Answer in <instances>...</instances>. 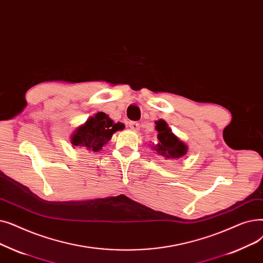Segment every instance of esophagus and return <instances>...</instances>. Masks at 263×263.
<instances>
[{
    "label": "esophagus",
    "instance_id": "esophagus-1",
    "mask_svg": "<svg viewBox=\"0 0 263 263\" xmlns=\"http://www.w3.org/2000/svg\"><path fill=\"white\" fill-rule=\"evenodd\" d=\"M129 127H130L132 129H134V130H139V128H140V125H139V123H138V122L132 121V122H129Z\"/></svg>",
    "mask_w": 263,
    "mask_h": 263
}]
</instances>
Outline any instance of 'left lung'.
Returning <instances> with one entry per match:
<instances>
[{"mask_svg": "<svg viewBox=\"0 0 263 263\" xmlns=\"http://www.w3.org/2000/svg\"><path fill=\"white\" fill-rule=\"evenodd\" d=\"M155 124L158 132V143L152 147L156 153L168 159H178L184 156L187 153V146L171 132L168 124L164 120H159Z\"/></svg>", "mask_w": 263, "mask_h": 263, "instance_id": "1", "label": "left lung"}]
</instances>
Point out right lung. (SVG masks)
<instances>
[{
  "label": "right lung",
  "mask_w": 263,
  "mask_h": 263,
  "mask_svg": "<svg viewBox=\"0 0 263 263\" xmlns=\"http://www.w3.org/2000/svg\"><path fill=\"white\" fill-rule=\"evenodd\" d=\"M124 127V124L115 123L104 112H97L73 132L70 142L73 146L98 152L111 139L112 135Z\"/></svg>",
  "instance_id": "right-lung-1"
}]
</instances>
